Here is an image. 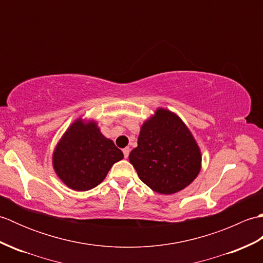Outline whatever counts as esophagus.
I'll list each match as a JSON object with an SVG mask.
<instances>
[{
    "mask_svg": "<svg viewBox=\"0 0 263 263\" xmlns=\"http://www.w3.org/2000/svg\"><path fill=\"white\" fill-rule=\"evenodd\" d=\"M123 154H124V157L127 158L128 157V154H130V148H124V149H123Z\"/></svg>",
    "mask_w": 263,
    "mask_h": 263,
    "instance_id": "34e87169",
    "label": "esophagus"
}]
</instances>
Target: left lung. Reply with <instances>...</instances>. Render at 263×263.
<instances>
[{"instance_id":"obj_1","label":"left lung","mask_w":263,"mask_h":263,"mask_svg":"<svg viewBox=\"0 0 263 263\" xmlns=\"http://www.w3.org/2000/svg\"><path fill=\"white\" fill-rule=\"evenodd\" d=\"M140 180L159 194H174L201 171L202 155L185 123L174 111L158 107L143 122L138 147L128 155Z\"/></svg>"}]
</instances>
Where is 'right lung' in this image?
Masks as SVG:
<instances>
[{
	"mask_svg": "<svg viewBox=\"0 0 263 263\" xmlns=\"http://www.w3.org/2000/svg\"><path fill=\"white\" fill-rule=\"evenodd\" d=\"M123 153L106 138L95 120L78 117L61 137L52 155L55 174L74 191H88L102 183Z\"/></svg>",
	"mask_w": 263,
	"mask_h": 263,
	"instance_id": "1",
	"label": "right lung"
}]
</instances>
